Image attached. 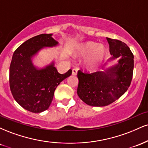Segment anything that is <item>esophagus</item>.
Listing matches in <instances>:
<instances>
[{
	"label": "esophagus",
	"mask_w": 148,
	"mask_h": 148,
	"mask_svg": "<svg viewBox=\"0 0 148 148\" xmlns=\"http://www.w3.org/2000/svg\"><path fill=\"white\" fill-rule=\"evenodd\" d=\"M76 74H77V69H72V75H74V76H75V75H76Z\"/></svg>",
	"instance_id": "34e87169"
}]
</instances>
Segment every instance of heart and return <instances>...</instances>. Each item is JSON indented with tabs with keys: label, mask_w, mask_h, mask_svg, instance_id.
Returning <instances> with one entry per match:
<instances>
[{
	"label": "heart",
	"mask_w": 148,
	"mask_h": 148,
	"mask_svg": "<svg viewBox=\"0 0 148 148\" xmlns=\"http://www.w3.org/2000/svg\"><path fill=\"white\" fill-rule=\"evenodd\" d=\"M77 54L80 56L86 57L90 56L86 64L88 67L94 68L101 64L106 55V50L103 46L92 42H88L81 46Z\"/></svg>",
	"instance_id": "heart-1"
}]
</instances>
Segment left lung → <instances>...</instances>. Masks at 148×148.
<instances>
[{
	"instance_id": "obj_1",
	"label": "left lung",
	"mask_w": 148,
	"mask_h": 148,
	"mask_svg": "<svg viewBox=\"0 0 148 148\" xmlns=\"http://www.w3.org/2000/svg\"><path fill=\"white\" fill-rule=\"evenodd\" d=\"M111 60L119 57L118 64L105 72L88 73L78 71L79 98L92 106H105L118 99L128 90L133 76L134 55L126 44L106 37Z\"/></svg>"
}]
</instances>
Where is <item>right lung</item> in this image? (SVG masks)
Segmentation results:
<instances>
[{"mask_svg":"<svg viewBox=\"0 0 148 148\" xmlns=\"http://www.w3.org/2000/svg\"><path fill=\"white\" fill-rule=\"evenodd\" d=\"M52 34H41L23 42L15 50L10 67V87L20 106L32 113H41L50 106L57 86L72 74V69L60 74L54 62L38 69L31 58L43 47H52L58 42Z\"/></svg>","mask_w":148,"mask_h":148,"instance_id":"right-lung-1","label":"right lung"}]
</instances>
